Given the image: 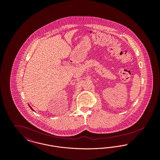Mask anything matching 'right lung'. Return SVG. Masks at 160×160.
Segmentation results:
<instances>
[{
	"mask_svg": "<svg viewBox=\"0 0 160 160\" xmlns=\"http://www.w3.org/2000/svg\"><path fill=\"white\" fill-rule=\"evenodd\" d=\"M29 107H31V109H32V110H33V111H34V110H33V109H32V108H31V107L30 106H29Z\"/></svg>",
	"mask_w": 160,
	"mask_h": 160,
	"instance_id": "1",
	"label": "right lung"
}]
</instances>
